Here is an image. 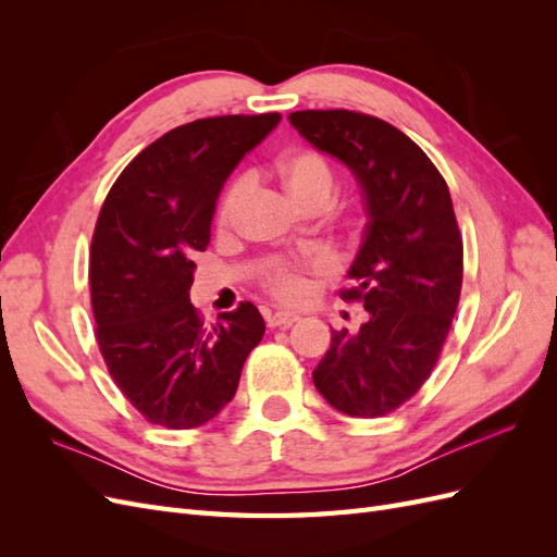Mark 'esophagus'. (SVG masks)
<instances>
[{
  "label": "esophagus",
  "instance_id": "34e87169",
  "mask_svg": "<svg viewBox=\"0 0 557 557\" xmlns=\"http://www.w3.org/2000/svg\"><path fill=\"white\" fill-rule=\"evenodd\" d=\"M297 320H299V315L293 311H269L267 313L269 327H290L297 323Z\"/></svg>",
  "mask_w": 557,
  "mask_h": 557
}]
</instances>
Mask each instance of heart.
Returning a JSON list of instances; mask_svg holds the SVG:
<instances>
[{
  "mask_svg": "<svg viewBox=\"0 0 557 557\" xmlns=\"http://www.w3.org/2000/svg\"><path fill=\"white\" fill-rule=\"evenodd\" d=\"M278 174L288 193L299 201L301 207L309 209L313 205H327L334 188L336 176L327 158L318 150L305 148L293 150V153L283 156L278 162ZM250 193V176L239 174L234 178L215 209V223L218 227H230L237 218L242 205ZM330 272V262L325 258L315 260H272L267 262L262 272V283L274 297L283 301H299L305 299L311 290L309 274H325Z\"/></svg>",
  "mask_w": 557,
  "mask_h": 557,
  "instance_id": "b5f03b06",
  "label": "heart"
}]
</instances>
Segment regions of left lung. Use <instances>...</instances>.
Segmentation results:
<instances>
[{
    "label": "left lung",
    "instance_id": "8db88e82",
    "mask_svg": "<svg viewBox=\"0 0 557 557\" xmlns=\"http://www.w3.org/2000/svg\"><path fill=\"white\" fill-rule=\"evenodd\" d=\"M290 123L356 174L369 215L352 285L339 290L369 320L356 336L332 330L313 383L352 418L393 413L430 379L460 301L462 234L448 185L423 148L376 115L311 109Z\"/></svg>",
    "mask_w": 557,
    "mask_h": 557
}]
</instances>
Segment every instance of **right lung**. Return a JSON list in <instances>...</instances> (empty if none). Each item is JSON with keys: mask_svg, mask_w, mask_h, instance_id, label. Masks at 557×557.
I'll list each match as a JSON object with an SVG mask.
<instances>
[{"mask_svg": "<svg viewBox=\"0 0 557 557\" xmlns=\"http://www.w3.org/2000/svg\"><path fill=\"white\" fill-rule=\"evenodd\" d=\"M278 121L281 113L215 115L170 129L125 166L99 211L90 246L97 346L148 423H209L262 339L264 320L250 301L205 325L190 305L193 256L209 246L225 178Z\"/></svg>", "mask_w": 557, "mask_h": 557, "instance_id": "add662e5", "label": "right lung"}]
</instances>
